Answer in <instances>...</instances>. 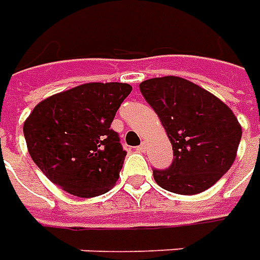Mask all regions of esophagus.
Masks as SVG:
<instances>
[{"label":"esophagus","instance_id":"obj_1","mask_svg":"<svg viewBox=\"0 0 260 260\" xmlns=\"http://www.w3.org/2000/svg\"><path fill=\"white\" fill-rule=\"evenodd\" d=\"M146 149H148V143L142 142L139 146H138V152H142V153H145V152H146Z\"/></svg>","mask_w":260,"mask_h":260}]
</instances>
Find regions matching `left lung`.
<instances>
[{"mask_svg": "<svg viewBox=\"0 0 260 260\" xmlns=\"http://www.w3.org/2000/svg\"><path fill=\"white\" fill-rule=\"evenodd\" d=\"M139 88L173 148L172 165L165 170L153 169L156 183L183 196L199 194L215 184L232 166L242 136L231 108L177 76L145 80Z\"/></svg>", "mask_w": 260, "mask_h": 260, "instance_id": "1", "label": "left lung"}]
</instances>
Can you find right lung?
Listing matches in <instances>:
<instances>
[{"instance_id": "add662e5", "label": "right lung", "mask_w": 260, "mask_h": 260, "mask_svg": "<svg viewBox=\"0 0 260 260\" xmlns=\"http://www.w3.org/2000/svg\"><path fill=\"white\" fill-rule=\"evenodd\" d=\"M131 91L126 83H87L36 105L23 135L49 180L83 199L111 190L126 156L111 122Z\"/></svg>"}]
</instances>
